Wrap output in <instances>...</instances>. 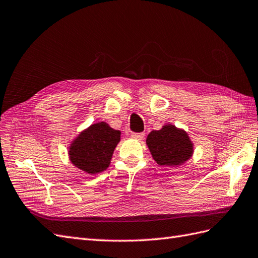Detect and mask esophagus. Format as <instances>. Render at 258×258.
I'll return each instance as SVG.
<instances>
[{"label":"esophagus","instance_id":"esophagus-1","mask_svg":"<svg viewBox=\"0 0 258 258\" xmlns=\"http://www.w3.org/2000/svg\"><path fill=\"white\" fill-rule=\"evenodd\" d=\"M144 136H145L144 133H133L132 134V139H134L136 141H142L144 139Z\"/></svg>","mask_w":258,"mask_h":258}]
</instances>
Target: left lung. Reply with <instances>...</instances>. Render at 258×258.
<instances>
[{"mask_svg": "<svg viewBox=\"0 0 258 258\" xmlns=\"http://www.w3.org/2000/svg\"><path fill=\"white\" fill-rule=\"evenodd\" d=\"M146 144L154 160L160 166L177 167L194 155V143L187 132L172 124H165L159 131H152Z\"/></svg>", "mask_w": 258, "mask_h": 258, "instance_id": "8db88e82", "label": "left lung"}]
</instances>
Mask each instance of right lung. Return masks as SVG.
I'll return each instance as SVG.
<instances>
[{"label":"right lung","mask_w":258,"mask_h":258,"mask_svg":"<svg viewBox=\"0 0 258 258\" xmlns=\"http://www.w3.org/2000/svg\"><path fill=\"white\" fill-rule=\"evenodd\" d=\"M119 141L121 132L105 122L94 123L71 142L68 147L69 159L80 170L97 175L109 167Z\"/></svg>","instance_id":"right-lung-1"}]
</instances>
